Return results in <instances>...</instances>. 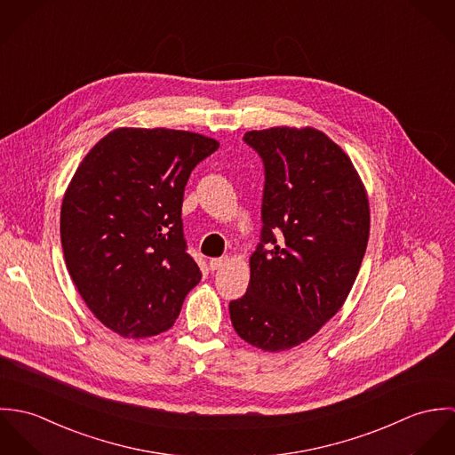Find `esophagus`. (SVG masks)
I'll list each match as a JSON object with an SVG mask.
<instances>
[{
  "label": "esophagus",
  "instance_id": "esophagus-1",
  "mask_svg": "<svg viewBox=\"0 0 455 455\" xmlns=\"http://www.w3.org/2000/svg\"><path fill=\"white\" fill-rule=\"evenodd\" d=\"M229 260L228 256H224V258H215V259H210L208 262V267L212 269V271H217V269H220L222 266H226V262Z\"/></svg>",
  "mask_w": 455,
  "mask_h": 455
}]
</instances>
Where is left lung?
Here are the masks:
<instances>
[{
    "instance_id": "obj_1",
    "label": "left lung",
    "mask_w": 455,
    "mask_h": 455,
    "mask_svg": "<svg viewBox=\"0 0 455 455\" xmlns=\"http://www.w3.org/2000/svg\"><path fill=\"white\" fill-rule=\"evenodd\" d=\"M264 166L260 242L235 331L266 352L312 338L345 303L370 236V204L348 156L321 131H249Z\"/></svg>"
}]
</instances>
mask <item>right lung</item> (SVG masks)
Wrapping results in <instances>:
<instances>
[{
    "label": "right lung",
    "mask_w": 455,
    "mask_h": 455,
    "mask_svg": "<svg viewBox=\"0 0 455 455\" xmlns=\"http://www.w3.org/2000/svg\"><path fill=\"white\" fill-rule=\"evenodd\" d=\"M219 141L189 131L121 128L84 157L61 206L66 267L89 310L124 338L170 329L201 280L182 203Z\"/></svg>",
    "instance_id": "add662e5"
}]
</instances>
